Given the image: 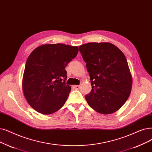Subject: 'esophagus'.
<instances>
[{
  "mask_svg": "<svg viewBox=\"0 0 152 152\" xmlns=\"http://www.w3.org/2000/svg\"><path fill=\"white\" fill-rule=\"evenodd\" d=\"M74 88L76 89H79L80 88V86H79V85H75V86H74Z\"/></svg>",
  "mask_w": 152,
  "mask_h": 152,
  "instance_id": "1",
  "label": "esophagus"
}]
</instances>
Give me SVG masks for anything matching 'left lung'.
I'll use <instances>...</instances> for the list:
<instances>
[{
  "mask_svg": "<svg viewBox=\"0 0 152 152\" xmlns=\"http://www.w3.org/2000/svg\"><path fill=\"white\" fill-rule=\"evenodd\" d=\"M90 76L92 89L85 96L97 113L113 114L129 98L132 77L122 51L110 43H89L79 47Z\"/></svg>",
  "mask_w": 152,
  "mask_h": 152,
  "instance_id": "obj_1",
  "label": "left lung"
}]
</instances>
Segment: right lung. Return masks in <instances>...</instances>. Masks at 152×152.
I'll return each instance as SVG.
<instances>
[{"label": "right lung", "mask_w": 152, "mask_h": 152, "mask_svg": "<svg viewBox=\"0 0 152 152\" xmlns=\"http://www.w3.org/2000/svg\"><path fill=\"white\" fill-rule=\"evenodd\" d=\"M78 51V47L57 43L41 45L31 53L25 64L22 88L33 109L51 114L63 106L71 90L65 84V68Z\"/></svg>", "instance_id": "add662e5"}]
</instances>
